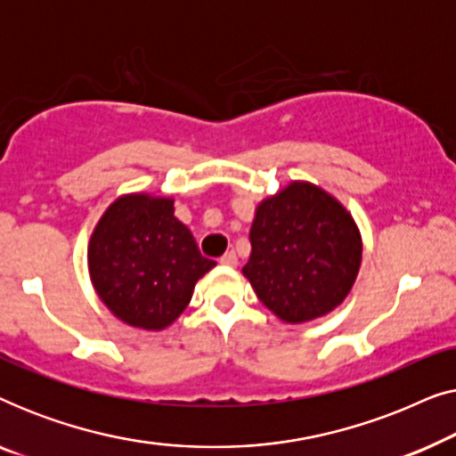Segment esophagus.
<instances>
[{"label": "esophagus", "mask_w": 456, "mask_h": 456, "mask_svg": "<svg viewBox=\"0 0 456 456\" xmlns=\"http://www.w3.org/2000/svg\"><path fill=\"white\" fill-rule=\"evenodd\" d=\"M220 264L226 267H236V264H239V257H236L234 251H228L226 255H222L220 257Z\"/></svg>", "instance_id": "34e87169"}]
</instances>
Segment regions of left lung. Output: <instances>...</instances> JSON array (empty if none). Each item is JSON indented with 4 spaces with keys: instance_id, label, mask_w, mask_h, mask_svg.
<instances>
[{
    "instance_id": "obj_1",
    "label": "left lung",
    "mask_w": 456,
    "mask_h": 456,
    "mask_svg": "<svg viewBox=\"0 0 456 456\" xmlns=\"http://www.w3.org/2000/svg\"><path fill=\"white\" fill-rule=\"evenodd\" d=\"M242 276L284 323L328 315L357 280L363 239L345 205L322 186L292 180L255 208Z\"/></svg>"
}]
</instances>
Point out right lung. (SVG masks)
<instances>
[{
  "label": "right lung",
  "instance_id": "obj_1",
  "mask_svg": "<svg viewBox=\"0 0 456 456\" xmlns=\"http://www.w3.org/2000/svg\"><path fill=\"white\" fill-rule=\"evenodd\" d=\"M91 284L118 320L159 332L191 303L216 261L199 253L174 199L126 192L103 211L86 247Z\"/></svg>",
  "mask_w": 456,
  "mask_h": 456
}]
</instances>
